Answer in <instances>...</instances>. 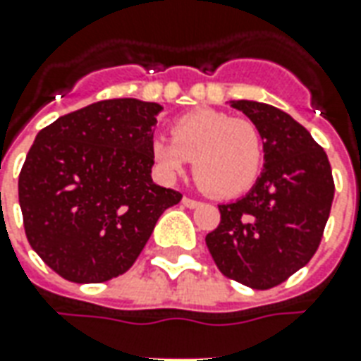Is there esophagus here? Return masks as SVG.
Listing matches in <instances>:
<instances>
[{
	"instance_id": "obj_1",
	"label": "esophagus",
	"mask_w": 361,
	"mask_h": 361,
	"mask_svg": "<svg viewBox=\"0 0 361 361\" xmlns=\"http://www.w3.org/2000/svg\"><path fill=\"white\" fill-rule=\"evenodd\" d=\"M181 203L188 207V209H195V207L201 205V201H197V199H191V197H183L181 199Z\"/></svg>"
}]
</instances>
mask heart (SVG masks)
<instances>
[{
	"label": "heart",
	"mask_w": 361,
	"mask_h": 361,
	"mask_svg": "<svg viewBox=\"0 0 361 361\" xmlns=\"http://www.w3.org/2000/svg\"><path fill=\"white\" fill-rule=\"evenodd\" d=\"M150 154L164 178H178L189 160L199 185L215 197H236L258 180L264 146L254 123L215 109L189 111L173 121L172 138L156 137Z\"/></svg>",
	"instance_id": "b5f03b06"
}]
</instances>
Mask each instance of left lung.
Wrapping results in <instances>:
<instances>
[{
  "mask_svg": "<svg viewBox=\"0 0 361 361\" xmlns=\"http://www.w3.org/2000/svg\"><path fill=\"white\" fill-rule=\"evenodd\" d=\"M264 140V170L244 197L219 205L207 248L224 276L252 289L283 283L321 244L334 199L326 152L311 133L274 105L231 102Z\"/></svg>",
  "mask_w": 361,
  "mask_h": 361,
  "instance_id": "obj_1",
  "label": "left lung"
}]
</instances>
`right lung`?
<instances>
[{"label": "right lung", "mask_w": 361, "mask_h": 361, "mask_svg": "<svg viewBox=\"0 0 361 361\" xmlns=\"http://www.w3.org/2000/svg\"><path fill=\"white\" fill-rule=\"evenodd\" d=\"M162 105L105 99L42 128L19 173L27 240L74 283L125 274L180 191L152 181L156 117Z\"/></svg>", "instance_id": "obj_1"}]
</instances>
